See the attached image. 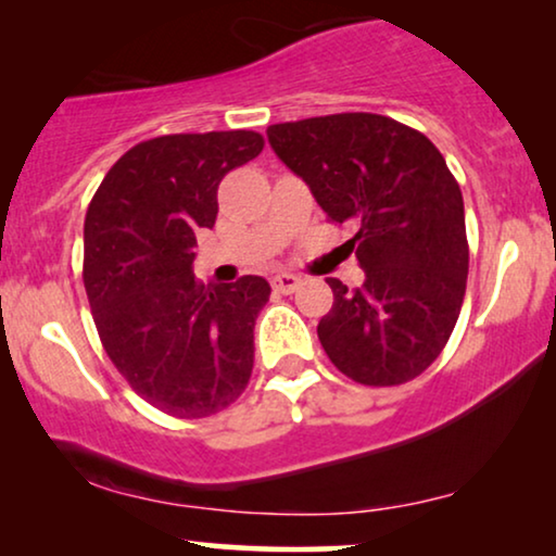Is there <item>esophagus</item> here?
Here are the masks:
<instances>
[{"instance_id":"obj_1","label":"esophagus","mask_w":556,"mask_h":556,"mask_svg":"<svg viewBox=\"0 0 556 556\" xmlns=\"http://www.w3.org/2000/svg\"><path fill=\"white\" fill-rule=\"evenodd\" d=\"M300 285H302V279L298 277V274H287V271L277 274V277L271 279L274 292H279V294H292Z\"/></svg>"}]
</instances>
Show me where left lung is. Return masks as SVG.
<instances>
[{"label": "left lung", "mask_w": 556, "mask_h": 556, "mask_svg": "<svg viewBox=\"0 0 556 556\" xmlns=\"http://www.w3.org/2000/svg\"><path fill=\"white\" fill-rule=\"evenodd\" d=\"M271 150L336 224H351L358 290L330 277L317 338L348 379L412 381L442 353L468 282L460 185L421 131L381 114L271 124Z\"/></svg>", "instance_id": "left-lung-1"}]
</instances>
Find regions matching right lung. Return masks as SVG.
Listing matches in <instances>:
<instances>
[{"mask_svg": "<svg viewBox=\"0 0 556 556\" xmlns=\"http://www.w3.org/2000/svg\"><path fill=\"white\" fill-rule=\"evenodd\" d=\"M264 150L256 131L165 135L131 147L84 224V285L103 351L144 402L180 419L241 396L254 368L266 279L203 285L195 233L213 228L226 173Z\"/></svg>", "mask_w": 556, "mask_h": 556, "instance_id": "add662e5", "label": "right lung"}]
</instances>
